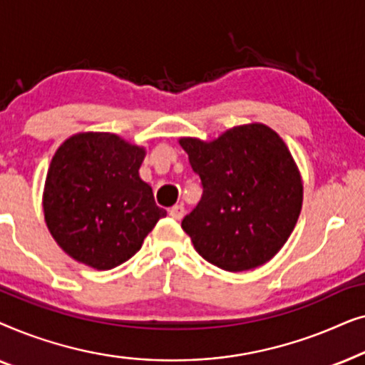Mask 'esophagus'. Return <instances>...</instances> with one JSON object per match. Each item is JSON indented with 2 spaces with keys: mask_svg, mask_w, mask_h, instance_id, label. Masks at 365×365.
I'll use <instances>...</instances> for the list:
<instances>
[{
  "mask_svg": "<svg viewBox=\"0 0 365 365\" xmlns=\"http://www.w3.org/2000/svg\"><path fill=\"white\" fill-rule=\"evenodd\" d=\"M184 214H186V209H184L182 204H176V206H173L169 209V216L173 219H176V221H181L184 217Z\"/></svg>",
  "mask_w": 365,
  "mask_h": 365,
  "instance_id": "obj_1",
  "label": "esophagus"
}]
</instances>
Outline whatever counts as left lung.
<instances>
[{"label": "left lung", "instance_id": "1", "mask_svg": "<svg viewBox=\"0 0 365 365\" xmlns=\"http://www.w3.org/2000/svg\"><path fill=\"white\" fill-rule=\"evenodd\" d=\"M202 196L182 219L194 249L229 272L276 256L302 207V181L289 149L264 124L229 129L212 143L182 138Z\"/></svg>", "mask_w": 365, "mask_h": 365}]
</instances>
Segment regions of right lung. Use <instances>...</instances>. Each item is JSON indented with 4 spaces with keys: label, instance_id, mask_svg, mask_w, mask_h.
I'll list each match as a JSON object with an SVG mask.
<instances>
[{
    "label": "right lung",
    "instance_id": "1",
    "mask_svg": "<svg viewBox=\"0 0 365 365\" xmlns=\"http://www.w3.org/2000/svg\"><path fill=\"white\" fill-rule=\"evenodd\" d=\"M144 149L116 134L83 133L54 154L44 219L64 252L106 271L131 259L166 211L139 178Z\"/></svg>",
    "mask_w": 365,
    "mask_h": 365
}]
</instances>
